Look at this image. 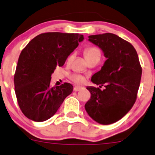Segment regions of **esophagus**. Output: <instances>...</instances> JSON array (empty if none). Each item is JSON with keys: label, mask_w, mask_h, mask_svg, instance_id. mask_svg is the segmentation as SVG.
Instances as JSON below:
<instances>
[{"label": "esophagus", "mask_w": 155, "mask_h": 155, "mask_svg": "<svg viewBox=\"0 0 155 155\" xmlns=\"http://www.w3.org/2000/svg\"><path fill=\"white\" fill-rule=\"evenodd\" d=\"M82 89H83V88H82V87H81V86H77V85H76V86H75L74 88H73V90H74L75 91H80V90H82Z\"/></svg>", "instance_id": "esophagus-1"}]
</instances>
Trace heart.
Masks as SVG:
<instances>
[{
	"label": "heart",
	"instance_id": "1",
	"mask_svg": "<svg viewBox=\"0 0 155 155\" xmlns=\"http://www.w3.org/2000/svg\"><path fill=\"white\" fill-rule=\"evenodd\" d=\"M101 52L97 48L88 47L85 50V56L86 59L94 56H100ZM70 79L76 84H82L85 81V77L79 73H73L70 76Z\"/></svg>",
	"mask_w": 155,
	"mask_h": 155
}]
</instances>
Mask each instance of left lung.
<instances>
[{
    "label": "left lung",
    "mask_w": 155,
    "mask_h": 155,
    "mask_svg": "<svg viewBox=\"0 0 155 155\" xmlns=\"http://www.w3.org/2000/svg\"><path fill=\"white\" fill-rule=\"evenodd\" d=\"M88 38L103 51L107 61L91 77V82L105 88L87 87L91 98L85 108L94 121L108 125L124 117L133 107L137 98L142 67L134 47L117 35L104 33Z\"/></svg>",
    "instance_id": "1"
}]
</instances>
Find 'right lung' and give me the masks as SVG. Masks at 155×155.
<instances>
[{
  "label": "right lung",
  "mask_w": 155,
  "mask_h": 155,
  "mask_svg": "<svg viewBox=\"0 0 155 155\" xmlns=\"http://www.w3.org/2000/svg\"><path fill=\"white\" fill-rule=\"evenodd\" d=\"M83 39L82 35L76 33L45 32L35 37L22 49L14 86L18 104L27 118L35 122L47 120L71 94V84L51 87V76Z\"/></svg>",
  "instance_id": "obj_1"
}]
</instances>
